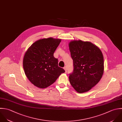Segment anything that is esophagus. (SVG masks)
<instances>
[{
	"mask_svg": "<svg viewBox=\"0 0 122 122\" xmlns=\"http://www.w3.org/2000/svg\"><path fill=\"white\" fill-rule=\"evenodd\" d=\"M64 69H65L66 73V72H67V68H66V66H65V67H64Z\"/></svg>",
	"mask_w": 122,
	"mask_h": 122,
	"instance_id": "esophagus-1",
	"label": "esophagus"
}]
</instances>
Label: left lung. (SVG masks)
Returning <instances> with one entry per match:
<instances>
[{
    "instance_id": "left-lung-1",
    "label": "left lung",
    "mask_w": 122,
    "mask_h": 122,
    "mask_svg": "<svg viewBox=\"0 0 122 122\" xmlns=\"http://www.w3.org/2000/svg\"><path fill=\"white\" fill-rule=\"evenodd\" d=\"M74 70L69 82L79 93L86 92L100 80L104 73L103 54L96 45L88 41L74 40L69 43Z\"/></svg>"
}]
</instances>
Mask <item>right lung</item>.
<instances>
[{"mask_svg": "<svg viewBox=\"0 0 122 122\" xmlns=\"http://www.w3.org/2000/svg\"><path fill=\"white\" fill-rule=\"evenodd\" d=\"M61 41L52 37L34 43L25 52L23 61L25 73L31 83L40 88L53 84L65 70L58 66L54 53Z\"/></svg>", "mask_w": 122, "mask_h": 122, "instance_id": "obj_1", "label": "right lung"}]
</instances>
